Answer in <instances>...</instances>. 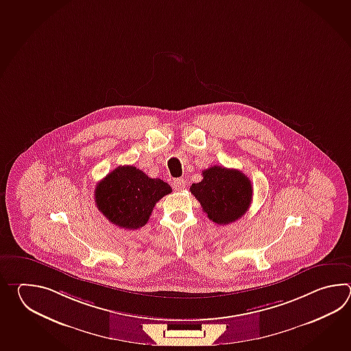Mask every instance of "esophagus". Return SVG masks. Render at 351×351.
<instances>
[{"instance_id":"1","label":"esophagus","mask_w":351,"mask_h":351,"mask_svg":"<svg viewBox=\"0 0 351 351\" xmlns=\"http://www.w3.org/2000/svg\"><path fill=\"white\" fill-rule=\"evenodd\" d=\"M186 180L183 178H177L173 180L172 186L176 191H183L186 188Z\"/></svg>"}]
</instances>
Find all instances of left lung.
I'll return each instance as SVG.
<instances>
[{"instance_id":"1","label":"left lung","mask_w":351,"mask_h":351,"mask_svg":"<svg viewBox=\"0 0 351 351\" xmlns=\"http://www.w3.org/2000/svg\"><path fill=\"white\" fill-rule=\"evenodd\" d=\"M202 174L203 179L192 184L191 192L210 221L217 224L232 223L246 213L254 189L243 173L213 165Z\"/></svg>"}]
</instances>
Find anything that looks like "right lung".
<instances>
[{"mask_svg": "<svg viewBox=\"0 0 351 351\" xmlns=\"http://www.w3.org/2000/svg\"><path fill=\"white\" fill-rule=\"evenodd\" d=\"M172 192L165 180L149 178L133 165H120L95 188V204L109 222L138 230L148 222L156 203Z\"/></svg>", "mask_w": 351, "mask_h": 351, "instance_id": "add662e5", "label": "right lung"}]
</instances>
